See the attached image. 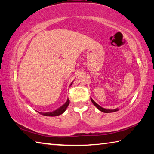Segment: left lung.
I'll use <instances>...</instances> for the list:
<instances>
[{
  "instance_id": "left-lung-1",
  "label": "left lung",
  "mask_w": 154,
  "mask_h": 154,
  "mask_svg": "<svg viewBox=\"0 0 154 154\" xmlns=\"http://www.w3.org/2000/svg\"><path fill=\"white\" fill-rule=\"evenodd\" d=\"M91 101H92V103L94 104V105L96 108H97L98 110H100V111L103 112V113H112V112H116V111H119L118 109H106L105 108H103L102 106H100L99 105H98L97 103H96L94 100H93L92 98H91Z\"/></svg>"
}]
</instances>
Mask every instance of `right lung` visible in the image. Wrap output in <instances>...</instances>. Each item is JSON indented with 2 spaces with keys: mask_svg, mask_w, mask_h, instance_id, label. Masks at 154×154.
Returning <instances> with one entry per match:
<instances>
[{
  "mask_svg": "<svg viewBox=\"0 0 154 154\" xmlns=\"http://www.w3.org/2000/svg\"><path fill=\"white\" fill-rule=\"evenodd\" d=\"M69 103H70V100H69V98H68L66 102L62 106H60V107L58 108V109H56V110L51 111V112H47V113H41V112H39V113L43 115V116H50V117L60 116V115L62 114L65 111H66V108L68 107V106H69Z\"/></svg>",
  "mask_w": 154,
  "mask_h": 154,
  "instance_id": "right-lung-1",
  "label": "right lung"
}]
</instances>
